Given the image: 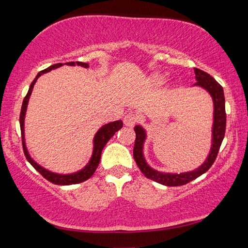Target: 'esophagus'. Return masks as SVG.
<instances>
[{
	"mask_svg": "<svg viewBox=\"0 0 248 248\" xmlns=\"http://www.w3.org/2000/svg\"><path fill=\"white\" fill-rule=\"evenodd\" d=\"M137 121H138V118L134 114L125 115L124 118V124L127 125V127H133V125L137 124Z\"/></svg>",
	"mask_w": 248,
	"mask_h": 248,
	"instance_id": "esophagus-1",
	"label": "esophagus"
}]
</instances>
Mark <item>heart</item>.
Masks as SVG:
<instances>
[{
  "mask_svg": "<svg viewBox=\"0 0 248 248\" xmlns=\"http://www.w3.org/2000/svg\"><path fill=\"white\" fill-rule=\"evenodd\" d=\"M151 79H152V82L154 84H156V85H161V84H163V82H164V78L158 73L153 74L152 77H151Z\"/></svg>",
  "mask_w": 248,
  "mask_h": 248,
  "instance_id": "heart-1",
  "label": "heart"
}]
</instances>
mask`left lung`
Instances as JSON below:
<instances>
[{"label": "left lung", "mask_w": 248, "mask_h": 248, "mask_svg": "<svg viewBox=\"0 0 248 248\" xmlns=\"http://www.w3.org/2000/svg\"><path fill=\"white\" fill-rule=\"evenodd\" d=\"M196 83L192 86H198L207 91L211 96L213 102V123L211 129V146L205 157L204 162L197 169L183 171V173H165L153 169L144 156V143L148 138L146 130L141 124H137L134 127L136 131V142L133 148V157L140 170L145 175V177L154 180L158 184L165 186H182L191 180L196 179L202 174H204L216 161V157L219 152L222 141H223L226 124V114H225V98L223 93V87L217 83L211 75L202 70L195 69Z\"/></svg>", "instance_id": "1"}]
</instances>
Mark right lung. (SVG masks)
Masks as SVG:
<instances>
[{"label":"right lung","instance_id":"right-lung-1","mask_svg":"<svg viewBox=\"0 0 248 248\" xmlns=\"http://www.w3.org/2000/svg\"><path fill=\"white\" fill-rule=\"evenodd\" d=\"M71 65V66H82V68L87 69L90 66L89 63H84V62H66V63H58V64H53L51 66H49L44 71H40V72L36 75L35 79H33L32 83L29 86L28 93L26 95V97L24 98V102L22 105V110H20V116H19V124H20V131H22V140H23V149H24V153L25 156H26L27 161L31 163L32 165L33 169H35L37 171L44 176L46 179H48L49 182H51L52 184L56 185H62V186H68V185H73V184H79L82 182H85V180L89 179L92 175L95 173L96 169L99 164L100 161V156H102V151L105 148L107 142L111 139V137L114 134L123 128V121L121 120H117V121H111V123L105 124L100 127L97 132L95 133V136L93 138V152H92V156L90 158V161L87 164L83 167V169L78 170L74 173H70V174H60V173H54V171H51L46 169V167L41 166L38 164L35 159L31 157V155L29 154L27 145H26V139H25V117H26V112H27V107H28V103H29V98H31V95L32 93L33 90V85H35L37 79L40 78L41 75L45 73H48L50 71H52L54 69L60 68L62 65Z\"/></svg>","mask_w":248,"mask_h":248}]
</instances>
